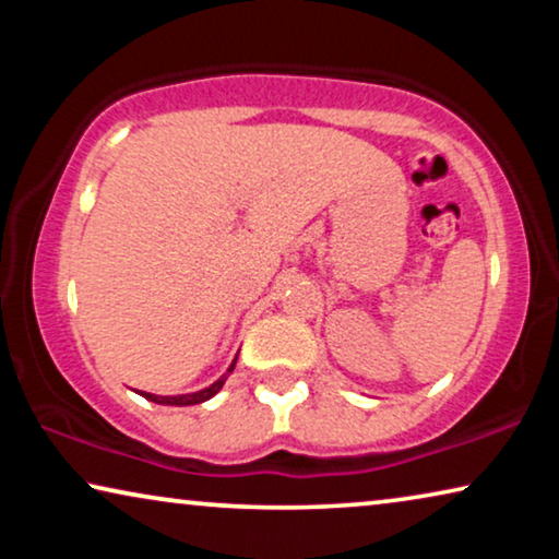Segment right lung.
<instances>
[{"mask_svg":"<svg viewBox=\"0 0 559 559\" xmlns=\"http://www.w3.org/2000/svg\"><path fill=\"white\" fill-rule=\"evenodd\" d=\"M234 366H236V358H234V364L228 366V371L224 373V377H221L218 381H213L211 386L201 389V392H193V394H178V396H157V394H150V392H140V394L144 396V400L157 402V404H170V407H188V404H201V402H205V400H211L213 394H218V392H221V386L226 384L228 373L234 371Z\"/></svg>","mask_w":559,"mask_h":559,"instance_id":"add662e5","label":"right lung"}]
</instances>
